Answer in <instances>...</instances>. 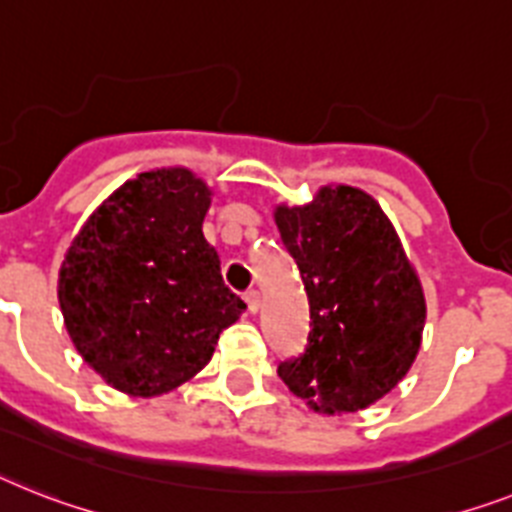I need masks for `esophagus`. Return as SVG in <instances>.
<instances>
[{
  "label": "esophagus",
  "mask_w": 512,
  "mask_h": 512,
  "mask_svg": "<svg viewBox=\"0 0 512 512\" xmlns=\"http://www.w3.org/2000/svg\"><path fill=\"white\" fill-rule=\"evenodd\" d=\"M246 303H248V311H251V314H256V311H259V306H261L259 290H248V293H246Z\"/></svg>",
  "instance_id": "obj_1"
}]
</instances>
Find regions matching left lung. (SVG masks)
Returning <instances> with one entry per match:
<instances>
[{
    "instance_id": "1",
    "label": "left lung",
    "mask_w": 512,
    "mask_h": 512,
    "mask_svg": "<svg viewBox=\"0 0 512 512\" xmlns=\"http://www.w3.org/2000/svg\"><path fill=\"white\" fill-rule=\"evenodd\" d=\"M274 222L311 311L306 350L277 374L314 411L369 408L408 374L424 332V290L398 232L350 185H324L306 206H277Z\"/></svg>"
}]
</instances>
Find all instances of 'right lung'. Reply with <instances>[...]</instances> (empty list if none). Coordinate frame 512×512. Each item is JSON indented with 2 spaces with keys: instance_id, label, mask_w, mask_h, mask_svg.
Instances as JSON below:
<instances>
[{
  "instance_id": "obj_1",
  "label": "right lung",
  "mask_w": 512,
  "mask_h": 512,
  "mask_svg": "<svg viewBox=\"0 0 512 512\" xmlns=\"http://www.w3.org/2000/svg\"><path fill=\"white\" fill-rule=\"evenodd\" d=\"M211 190L183 167L141 172L75 235L59 308L83 361L112 387L154 398L196 377L246 303L204 238Z\"/></svg>"
}]
</instances>
